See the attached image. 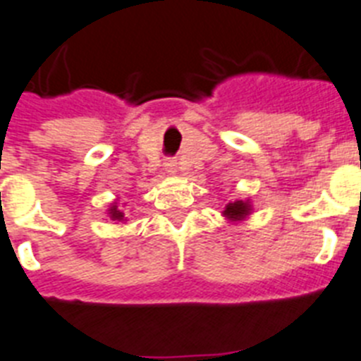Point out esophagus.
<instances>
[{
	"label": "esophagus",
	"mask_w": 361,
	"mask_h": 361,
	"mask_svg": "<svg viewBox=\"0 0 361 361\" xmlns=\"http://www.w3.org/2000/svg\"><path fill=\"white\" fill-rule=\"evenodd\" d=\"M165 171L169 176H176L178 174V163H176L174 159H169V161H165Z\"/></svg>",
	"instance_id": "1"
}]
</instances>
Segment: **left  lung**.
<instances>
[{
	"label": "left lung",
	"instance_id": "8db88e82",
	"mask_svg": "<svg viewBox=\"0 0 361 361\" xmlns=\"http://www.w3.org/2000/svg\"><path fill=\"white\" fill-rule=\"evenodd\" d=\"M251 213H253V205H251L250 200H237V202H229L226 205V209L222 211V216L229 222L237 224L246 220Z\"/></svg>",
	"mask_w": 361,
	"mask_h": 361
}]
</instances>
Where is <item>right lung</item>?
Returning <instances> with one entry per match:
<instances>
[{
	"mask_svg": "<svg viewBox=\"0 0 361 361\" xmlns=\"http://www.w3.org/2000/svg\"><path fill=\"white\" fill-rule=\"evenodd\" d=\"M108 216H110L114 222H124V213H123V209L117 205V200H115L114 204L108 207Z\"/></svg>",
	"mask_w": 361,
	"mask_h": 361,
	"instance_id": "right-lung-1",
	"label": "right lung"
}]
</instances>
